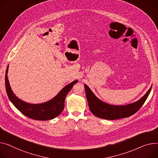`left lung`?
Masks as SVG:
<instances>
[{
    "instance_id": "1",
    "label": "left lung",
    "mask_w": 158,
    "mask_h": 158,
    "mask_svg": "<svg viewBox=\"0 0 158 158\" xmlns=\"http://www.w3.org/2000/svg\"><path fill=\"white\" fill-rule=\"evenodd\" d=\"M85 88L89 108L92 114L102 119L114 120L130 117L137 112L148 98L152 86L139 101L121 106H111L102 102L96 97L87 85H85Z\"/></svg>"
}]
</instances>
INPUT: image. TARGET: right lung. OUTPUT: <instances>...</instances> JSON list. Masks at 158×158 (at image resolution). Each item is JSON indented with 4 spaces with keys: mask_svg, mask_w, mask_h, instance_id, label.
Here are the masks:
<instances>
[{
    "mask_svg": "<svg viewBox=\"0 0 158 158\" xmlns=\"http://www.w3.org/2000/svg\"><path fill=\"white\" fill-rule=\"evenodd\" d=\"M8 65L6 71L5 84L7 96L14 106L27 117L35 120L47 121L54 119L60 114L64 109L65 99L67 93L78 81H73L61 89L51 100L40 104L27 103L16 97L9 86L7 78Z\"/></svg>",
    "mask_w": 158,
    "mask_h": 158,
    "instance_id": "right-lung-1",
    "label": "right lung"
}]
</instances>
